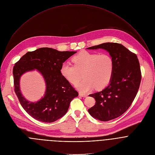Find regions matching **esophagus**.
Returning <instances> with one entry per match:
<instances>
[{
    "mask_svg": "<svg viewBox=\"0 0 155 155\" xmlns=\"http://www.w3.org/2000/svg\"><path fill=\"white\" fill-rule=\"evenodd\" d=\"M79 95L80 96H82V97H87V96H88L87 94H84V93H79Z\"/></svg>",
    "mask_w": 155,
    "mask_h": 155,
    "instance_id": "1",
    "label": "esophagus"
}]
</instances>
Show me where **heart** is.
I'll return each instance as SVG.
<instances>
[{"label": "heart", "mask_w": 155, "mask_h": 155, "mask_svg": "<svg viewBox=\"0 0 155 155\" xmlns=\"http://www.w3.org/2000/svg\"><path fill=\"white\" fill-rule=\"evenodd\" d=\"M74 65L64 62L61 67L62 76L72 84H76L81 78H84L76 87L86 93L93 88L102 89L111 81L114 71V61L107 53L98 54L83 51L74 55L72 59Z\"/></svg>", "instance_id": "b5f03b06"}]
</instances>
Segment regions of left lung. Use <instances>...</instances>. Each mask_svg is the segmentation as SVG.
Segmentation results:
<instances>
[{
	"label": "left lung",
	"instance_id": "1",
	"mask_svg": "<svg viewBox=\"0 0 155 155\" xmlns=\"http://www.w3.org/2000/svg\"><path fill=\"white\" fill-rule=\"evenodd\" d=\"M98 48L107 50L112 57L114 71L106 88L89 95L96 102L88 111L93 117L108 121L121 116L130 107L140 86L141 71L136 54L122 44L107 42L87 48Z\"/></svg>",
	"mask_w": 155,
	"mask_h": 155
}]
</instances>
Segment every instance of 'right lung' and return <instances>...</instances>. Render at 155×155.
Wrapping results in <instances>:
<instances>
[{"mask_svg":"<svg viewBox=\"0 0 155 155\" xmlns=\"http://www.w3.org/2000/svg\"><path fill=\"white\" fill-rule=\"evenodd\" d=\"M76 51H59L51 48H41L27 52L13 67L15 91L26 112L35 119L53 122L67 112L71 101L78 92L61 73L62 64ZM38 69L46 83L45 96L36 103H30L20 90V76L25 72Z\"/></svg>","mask_w":155,"mask_h":155,"instance_id":"right-lung-1","label":"right lung"}]
</instances>
